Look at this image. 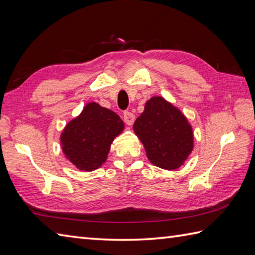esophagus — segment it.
<instances>
[{"instance_id":"1","label":"esophagus","mask_w":255,"mask_h":255,"mask_svg":"<svg viewBox=\"0 0 255 255\" xmlns=\"http://www.w3.org/2000/svg\"><path fill=\"white\" fill-rule=\"evenodd\" d=\"M123 119H124V121H126L128 126H132L134 120H135V117H134V114L132 112L126 111L123 114Z\"/></svg>"}]
</instances>
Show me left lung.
Segmentation results:
<instances>
[{
	"mask_svg": "<svg viewBox=\"0 0 255 255\" xmlns=\"http://www.w3.org/2000/svg\"><path fill=\"white\" fill-rule=\"evenodd\" d=\"M133 129L149 162L159 168L177 169L193 152V128L179 109L163 97L147 100Z\"/></svg>",
	"mask_w": 255,
	"mask_h": 255,
	"instance_id": "1",
	"label": "left lung"
}]
</instances>
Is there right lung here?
Wrapping results in <instances>:
<instances>
[{
  "mask_svg": "<svg viewBox=\"0 0 255 255\" xmlns=\"http://www.w3.org/2000/svg\"><path fill=\"white\" fill-rule=\"evenodd\" d=\"M123 129L124 123L116 112L89 102L61 132L62 152L78 169H98L106 163L113 139Z\"/></svg>",
  "mask_w": 255,
  "mask_h": 255,
  "instance_id": "add662e5",
  "label": "right lung"
}]
</instances>
